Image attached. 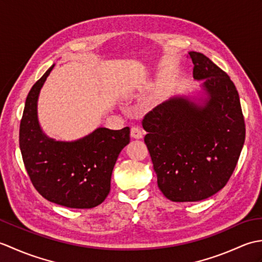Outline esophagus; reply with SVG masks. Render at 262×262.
Wrapping results in <instances>:
<instances>
[{
  "mask_svg": "<svg viewBox=\"0 0 262 262\" xmlns=\"http://www.w3.org/2000/svg\"><path fill=\"white\" fill-rule=\"evenodd\" d=\"M130 135H132V137L140 140V138L143 137V132L141 130V128L138 126H133L130 128Z\"/></svg>",
  "mask_w": 262,
  "mask_h": 262,
  "instance_id": "obj_1",
  "label": "esophagus"
}]
</instances>
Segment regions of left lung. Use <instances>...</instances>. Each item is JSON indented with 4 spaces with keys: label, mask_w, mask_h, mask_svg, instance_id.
Here are the masks:
<instances>
[{
    "label": "left lung",
    "mask_w": 262,
    "mask_h": 262,
    "mask_svg": "<svg viewBox=\"0 0 262 262\" xmlns=\"http://www.w3.org/2000/svg\"><path fill=\"white\" fill-rule=\"evenodd\" d=\"M188 57L193 79L204 80L205 105L172 98L142 121L160 190L179 203L199 202L224 188L246 138L240 98L230 76L202 53Z\"/></svg>",
    "instance_id": "8db88e82"
}]
</instances>
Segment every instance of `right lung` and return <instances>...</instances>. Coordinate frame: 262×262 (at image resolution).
<instances>
[{
	"mask_svg": "<svg viewBox=\"0 0 262 262\" xmlns=\"http://www.w3.org/2000/svg\"><path fill=\"white\" fill-rule=\"evenodd\" d=\"M49 69L28 93L19 132L22 160L36 190L43 198L70 208H92L110 191L118 155L129 143V127L98 128L75 142H56L40 129L37 118L39 91Z\"/></svg>",
	"mask_w": 262,
	"mask_h": 262,
	"instance_id": "right-lung-1",
	"label": "right lung"
}]
</instances>
